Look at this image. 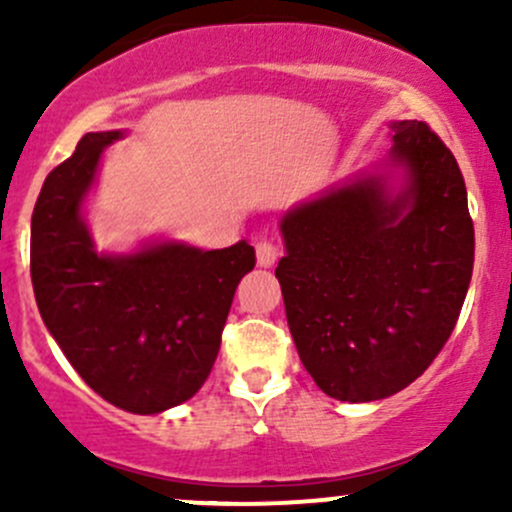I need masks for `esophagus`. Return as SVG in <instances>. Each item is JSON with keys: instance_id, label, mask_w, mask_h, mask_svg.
Returning <instances> with one entry per match:
<instances>
[{"instance_id": "34e87169", "label": "esophagus", "mask_w": 512, "mask_h": 512, "mask_svg": "<svg viewBox=\"0 0 512 512\" xmlns=\"http://www.w3.org/2000/svg\"><path fill=\"white\" fill-rule=\"evenodd\" d=\"M257 265L260 267H272L277 262V257H280V250H277V245L272 240H267V237H262L260 242H257Z\"/></svg>"}]
</instances>
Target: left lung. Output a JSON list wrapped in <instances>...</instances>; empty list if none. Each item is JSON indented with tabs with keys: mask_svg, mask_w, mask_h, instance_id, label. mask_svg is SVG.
Returning a JSON list of instances; mask_svg holds the SVG:
<instances>
[{
	"mask_svg": "<svg viewBox=\"0 0 512 512\" xmlns=\"http://www.w3.org/2000/svg\"><path fill=\"white\" fill-rule=\"evenodd\" d=\"M396 198L366 175L282 218L277 265L304 369L339 401L386 399L431 366L473 275L476 232L456 158L426 121H396Z\"/></svg>",
	"mask_w": 512,
	"mask_h": 512,
	"instance_id": "8db88e82",
	"label": "left lung"
}]
</instances>
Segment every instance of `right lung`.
I'll list each match as a JSON object with an SVG mask.
<instances>
[{
	"label": "right lung",
	"instance_id": "add662e5",
	"mask_svg": "<svg viewBox=\"0 0 512 512\" xmlns=\"http://www.w3.org/2000/svg\"><path fill=\"white\" fill-rule=\"evenodd\" d=\"M118 136L86 133L46 175L32 215V285L46 329L81 379L118 409L160 414L210 376L255 247L240 240L203 252L163 242L136 255H96L81 200Z\"/></svg>",
	"mask_w": 512,
	"mask_h": 512
}]
</instances>
